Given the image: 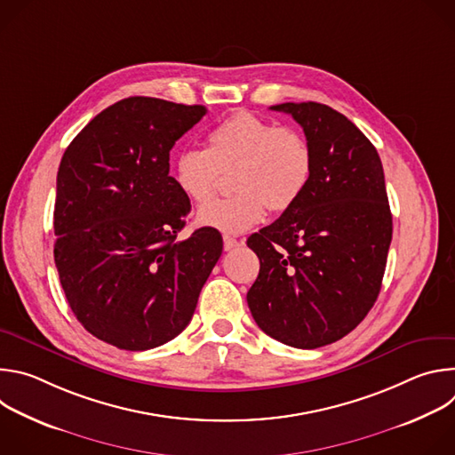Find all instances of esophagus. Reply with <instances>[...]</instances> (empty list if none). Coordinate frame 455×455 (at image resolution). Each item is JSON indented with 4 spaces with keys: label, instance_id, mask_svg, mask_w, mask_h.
Listing matches in <instances>:
<instances>
[{
    "label": "esophagus",
    "instance_id": "1",
    "mask_svg": "<svg viewBox=\"0 0 455 455\" xmlns=\"http://www.w3.org/2000/svg\"><path fill=\"white\" fill-rule=\"evenodd\" d=\"M241 244H243V241H239V239H235L232 235H223V246H225L227 251H230V250H234V248H237Z\"/></svg>",
    "mask_w": 455,
    "mask_h": 455
}]
</instances>
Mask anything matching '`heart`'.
<instances>
[{
  "instance_id": "b5f03b06",
  "label": "heart",
  "mask_w": 455,
  "mask_h": 455,
  "mask_svg": "<svg viewBox=\"0 0 455 455\" xmlns=\"http://www.w3.org/2000/svg\"><path fill=\"white\" fill-rule=\"evenodd\" d=\"M228 172L235 192L202 207L196 220L239 234L263 221L268 209L281 214L299 204L311 181L313 153L299 129L235 111L211 129L205 151L181 149L172 164L176 187L194 204H207Z\"/></svg>"
}]
</instances>
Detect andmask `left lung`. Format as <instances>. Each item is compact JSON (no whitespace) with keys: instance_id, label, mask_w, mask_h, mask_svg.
Here are the masks:
<instances>
[{"instance_id":"1","label":"left lung","mask_w":455,"mask_h":455,"mask_svg":"<svg viewBox=\"0 0 455 455\" xmlns=\"http://www.w3.org/2000/svg\"><path fill=\"white\" fill-rule=\"evenodd\" d=\"M313 153L311 181L295 207L251 234L259 275L246 293L257 326L299 349L333 344L374 306L393 239L376 148L342 113L284 102Z\"/></svg>"}]
</instances>
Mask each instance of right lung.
Wrapping results in <instances>:
<instances>
[{"label":"right lung","mask_w":455,"mask_h":455,"mask_svg":"<svg viewBox=\"0 0 455 455\" xmlns=\"http://www.w3.org/2000/svg\"><path fill=\"white\" fill-rule=\"evenodd\" d=\"M205 113L129 97L90 120L62 155L53 209L60 286L84 330L118 349L180 335L223 251L216 228L178 239L190 202L169 176L172 146Z\"/></svg>","instance_id":"1"}]
</instances>
